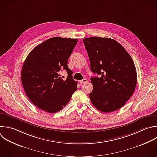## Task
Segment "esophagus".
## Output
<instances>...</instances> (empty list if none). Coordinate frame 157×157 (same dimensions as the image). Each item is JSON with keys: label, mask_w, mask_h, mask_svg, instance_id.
<instances>
[{"label": "esophagus", "mask_w": 157, "mask_h": 157, "mask_svg": "<svg viewBox=\"0 0 157 157\" xmlns=\"http://www.w3.org/2000/svg\"><path fill=\"white\" fill-rule=\"evenodd\" d=\"M79 82H80L81 84L86 83H87V82H88V80H87V79H86V78H84V79H83V80H80V81H79Z\"/></svg>", "instance_id": "esophagus-1"}]
</instances>
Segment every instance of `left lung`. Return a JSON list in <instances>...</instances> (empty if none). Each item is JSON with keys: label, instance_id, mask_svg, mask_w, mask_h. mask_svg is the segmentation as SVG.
I'll list each match as a JSON object with an SVG mask.
<instances>
[{"label": "left lung", "instance_id": "obj_1", "mask_svg": "<svg viewBox=\"0 0 157 157\" xmlns=\"http://www.w3.org/2000/svg\"><path fill=\"white\" fill-rule=\"evenodd\" d=\"M91 70L99 77L90 78L93 86L89 94L93 105L108 113L123 107L137 83L136 69L130 55L116 40L105 37L84 39Z\"/></svg>", "mask_w": 157, "mask_h": 157}]
</instances>
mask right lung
Returning a JSON list of instances; mask_svg holds the SVG:
<instances>
[{
  "mask_svg": "<svg viewBox=\"0 0 157 157\" xmlns=\"http://www.w3.org/2000/svg\"><path fill=\"white\" fill-rule=\"evenodd\" d=\"M77 39L55 37L36 47L28 55L22 67L21 82L30 101L39 109L55 113L70 101L77 89L67 59ZM64 69L68 76L64 81L59 72Z\"/></svg>",
  "mask_w": 157,
  "mask_h": 157,
  "instance_id": "1",
  "label": "right lung"
}]
</instances>
